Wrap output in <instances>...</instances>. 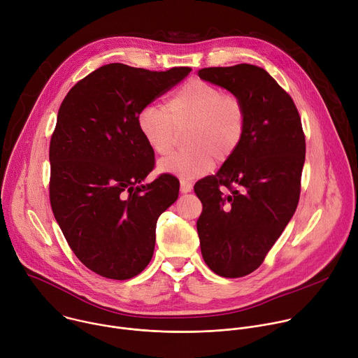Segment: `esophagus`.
I'll use <instances>...</instances> for the list:
<instances>
[{
  "instance_id": "34e87169",
  "label": "esophagus",
  "mask_w": 358,
  "mask_h": 358,
  "mask_svg": "<svg viewBox=\"0 0 358 358\" xmlns=\"http://www.w3.org/2000/svg\"><path fill=\"white\" fill-rule=\"evenodd\" d=\"M191 189H192V184H191V182L184 181V180H181V181H180V191H181L182 194L191 192Z\"/></svg>"
}]
</instances>
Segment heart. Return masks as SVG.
I'll list each match as a JSON object with an SVG mask.
<instances>
[{
	"label": "heart",
	"mask_w": 358,
	"mask_h": 358,
	"mask_svg": "<svg viewBox=\"0 0 358 358\" xmlns=\"http://www.w3.org/2000/svg\"><path fill=\"white\" fill-rule=\"evenodd\" d=\"M248 110L243 100L201 79L182 85L167 101L166 110L145 106L137 127L147 145L159 156L173 148L177 130L187 129V148L173 152L159 164L160 171L185 180L208 173L215 163L228 162L243 141Z\"/></svg>",
	"instance_id": "1"
}]
</instances>
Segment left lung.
Wrapping results in <instances>:
<instances>
[{"mask_svg": "<svg viewBox=\"0 0 358 358\" xmlns=\"http://www.w3.org/2000/svg\"><path fill=\"white\" fill-rule=\"evenodd\" d=\"M198 76L239 96L248 110L235 155L194 185L203 261L220 276L242 278L262 265L297 208L304 133L294 101L265 69L239 64Z\"/></svg>", "mask_w": 358, "mask_h": 358, "instance_id": "1", "label": "left lung"}]
</instances>
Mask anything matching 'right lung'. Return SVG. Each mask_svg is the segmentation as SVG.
I'll use <instances>...</instances> for the list:
<instances>
[{
	"label": "right lung",
	"instance_id": "1",
	"mask_svg": "<svg viewBox=\"0 0 358 358\" xmlns=\"http://www.w3.org/2000/svg\"><path fill=\"white\" fill-rule=\"evenodd\" d=\"M189 72L109 64L79 80L59 108L49 145L50 207L76 258L100 276L131 279L152 258L157 220L180 182L162 174L143 184L155 152L137 116Z\"/></svg>",
	"mask_w": 358,
	"mask_h": 358
}]
</instances>
